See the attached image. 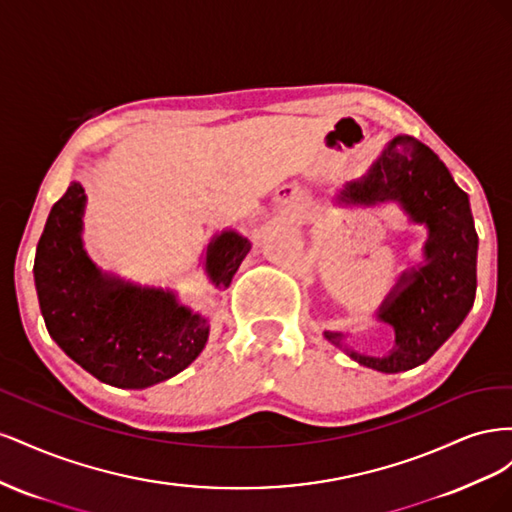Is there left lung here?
Masks as SVG:
<instances>
[{
  "label": "left lung",
  "mask_w": 512,
  "mask_h": 512,
  "mask_svg": "<svg viewBox=\"0 0 512 512\" xmlns=\"http://www.w3.org/2000/svg\"><path fill=\"white\" fill-rule=\"evenodd\" d=\"M386 200L399 203L412 222L427 226L425 265L401 273L378 309V320L395 331V348L386 356L346 352L365 367L397 374L425 363L468 316L476 294L478 235L468 194L414 136H395L369 173L337 194L342 205ZM324 337L342 348V333L324 331Z\"/></svg>",
  "instance_id": "left-lung-1"
}]
</instances>
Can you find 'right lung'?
<instances>
[{
  "label": "right lung",
  "instance_id": "obj_1",
  "mask_svg": "<svg viewBox=\"0 0 512 512\" xmlns=\"http://www.w3.org/2000/svg\"><path fill=\"white\" fill-rule=\"evenodd\" d=\"M85 190L74 181L53 205L34 260V280L49 335L74 363L117 389H147L177 376L203 352L205 316L162 288L134 286L102 273L83 250ZM252 243L224 230L207 245L205 271L228 288Z\"/></svg>",
  "mask_w": 512,
  "mask_h": 512
}]
</instances>
